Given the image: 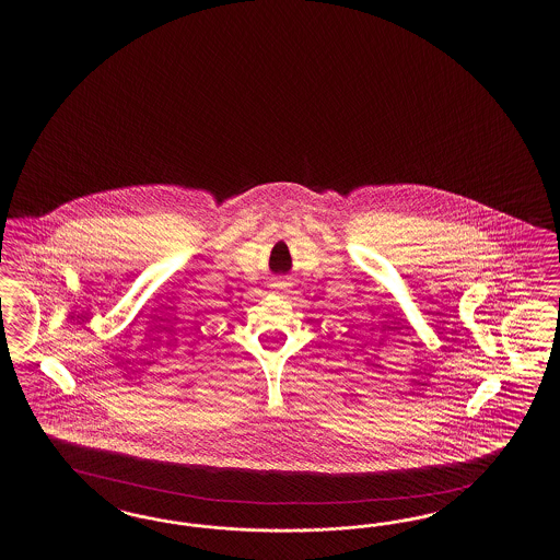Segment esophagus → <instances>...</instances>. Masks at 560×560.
Wrapping results in <instances>:
<instances>
[{"instance_id": "esophagus-1", "label": "esophagus", "mask_w": 560, "mask_h": 560, "mask_svg": "<svg viewBox=\"0 0 560 560\" xmlns=\"http://www.w3.org/2000/svg\"><path fill=\"white\" fill-rule=\"evenodd\" d=\"M276 290H284L285 285H288V282H276Z\"/></svg>"}]
</instances>
